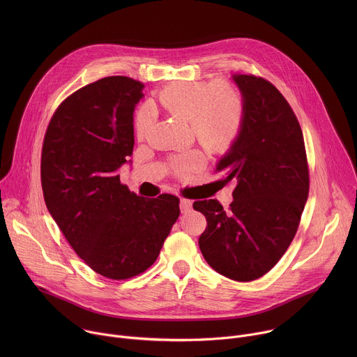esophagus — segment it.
<instances>
[{
	"label": "esophagus",
	"mask_w": 357,
	"mask_h": 357,
	"mask_svg": "<svg viewBox=\"0 0 357 357\" xmlns=\"http://www.w3.org/2000/svg\"><path fill=\"white\" fill-rule=\"evenodd\" d=\"M190 209H192V200L182 197V199H181V212H182V213H186V212H189Z\"/></svg>",
	"instance_id": "1"
}]
</instances>
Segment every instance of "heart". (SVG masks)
I'll return each mask as SVG.
<instances>
[{"label":"heart","instance_id":"obj_1","mask_svg":"<svg viewBox=\"0 0 357 357\" xmlns=\"http://www.w3.org/2000/svg\"><path fill=\"white\" fill-rule=\"evenodd\" d=\"M160 103L174 116L189 120L195 137L213 152L229 151L238 139L245 116L244 98L233 84L216 82H186L165 87L160 93ZM152 123L148 107L135 116V132L142 137ZM205 158L199 151H188L172 160L176 175L199 169Z\"/></svg>","mask_w":357,"mask_h":357}]
</instances>
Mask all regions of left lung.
<instances>
[{
    "label": "left lung",
    "mask_w": 357,
    "mask_h": 357,
    "mask_svg": "<svg viewBox=\"0 0 357 357\" xmlns=\"http://www.w3.org/2000/svg\"><path fill=\"white\" fill-rule=\"evenodd\" d=\"M245 116L237 142L219 161L233 182L229 212L216 199L196 200L208 227L199 247L208 264L234 281L267 274L298 230L310 192V169L301 126L280 90L263 77L233 75Z\"/></svg>",
    "instance_id": "obj_1"
}]
</instances>
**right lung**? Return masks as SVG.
<instances>
[{"label": "right lung", "mask_w": 357, "mask_h": 357, "mask_svg": "<svg viewBox=\"0 0 357 357\" xmlns=\"http://www.w3.org/2000/svg\"><path fill=\"white\" fill-rule=\"evenodd\" d=\"M144 84L109 76L66 97L45 132L40 182L49 213L97 274L128 280L149 268L179 218V197L146 199L120 182L134 148Z\"/></svg>", "instance_id": "obj_1"}]
</instances>
